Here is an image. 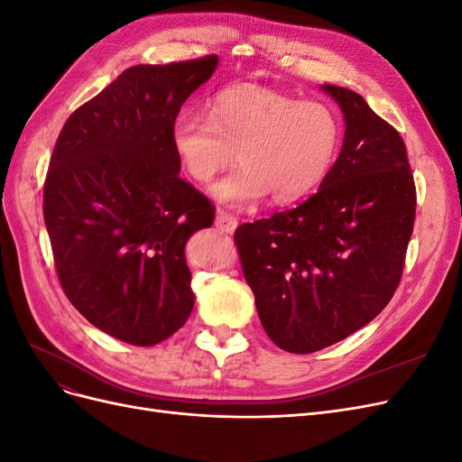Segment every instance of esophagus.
<instances>
[{"instance_id":"obj_1","label":"esophagus","mask_w":462,"mask_h":462,"mask_svg":"<svg viewBox=\"0 0 462 462\" xmlns=\"http://www.w3.org/2000/svg\"><path fill=\"white\" fill-rule=\"evenodd\" d=\"M236 226H239V221H236L235 216H231L229 212H226V209H217L216 214V227L223 233H233L236 229Z\"/></svg>"}]
</instances>
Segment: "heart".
<instances>
[{
  "mask_svg": "<svg viewBox=\"0 0 462 462\" xmlns=\"http://www.w3.org/2000/svg\"><path fill=\"white\" fill-rule=\"evenodd\" d=\"M341 141L343 125L331 106L258 85L223 88L208 117L180 114L171 127L175 156L194 183H212L236 152L241 167L212 189L231 208L268 194L277 204L306 199L331 173Z\"/></svg>",
  "mask_w": 462,
  "mask_h": 462,
  "instance_id": "heart-1",
  "label": "heart"
}]
</instances>
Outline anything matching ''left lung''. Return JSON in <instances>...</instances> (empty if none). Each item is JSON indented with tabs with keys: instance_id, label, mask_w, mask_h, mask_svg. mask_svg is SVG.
Masks as SVG:
<instances>
[{
	"instance_id": "obj_1",
	"label": "left lung",
	"mask_w": 462,
	"mask_h": 462,
	"mask_svg": "<svg viewBox=\"0 0 462 462\" xmlns=\"http://www.w3.org/2000/svg\"><path fill=\"white\" fill-rule=\"evenodd\" d=\"M345 116L331 173L309 200L235 231L268 337L309 355L380 314L399 287L416 187L401 134L360 94L324 85Z\"/></svg>"
}]
</instances>
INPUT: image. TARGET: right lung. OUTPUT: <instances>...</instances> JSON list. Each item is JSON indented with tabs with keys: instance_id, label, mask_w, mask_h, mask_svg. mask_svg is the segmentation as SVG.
I'll return each mask as SVG.
<instances>
[{
	"instance_id": "right-lung-1",
	"label": "right lung",
	"mask_w": 462,
	"mask_h": 462,
	"mask_svg": "<svg viewBox=\"0 0 462 462\" xmlns=\"http://www.w3.org/2000/svg\"><path fill=\"white\" fill-rule=\"evenodd\" d=\"M216 67L217 55L129 67L55 143L44 183L55 272L75 309L119 341L158 345L192 312L185 245L216 208L179 177L171 127Z\"/></svg>"
}]
</instances>
